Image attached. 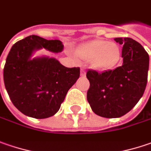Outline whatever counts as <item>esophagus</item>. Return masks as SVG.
<instances>
[{"label": "esophagus", "instance_id": "34e87169", "mask_svg": "<svg viewBox=\"0 0 151 151\" xmlns=\"http://www.w3.org/2000/svg\"><path fill=\"white\" fill-rule=\"evenodd\" d=\"M86 76V70L84 69L81 70V76Z\"/></svg>", "mask_w": 151, "mask_h": 151}]
</instances>
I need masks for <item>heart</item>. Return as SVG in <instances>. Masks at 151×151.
I'll list each match as a JSON object with an SVG mask.
<instances>
[{"label":"heart","instance_id":"1","mask_svg":"<svg viewBox=\"0 0 151 151\" xmlns=\"http://www.w3.org/2000/svg\"><path fill=\"white\" fill-rule=\"evenodd\" d=\"M76 54L86 61H91L92 67L95 70H108L118 64L121 52L116 43L93 40L79 47Z\"/></svg>","mask_w":151,"mask_h":151}]
</instances>
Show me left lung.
Returning a JSON list of instances; mask_svg holds the SVG:
<instances>
[{
	"label": "left lung",
	"instance_id": "obj_1",
	"mask_svg": "<svg viewBox=\"0 0 151 151\" xmlns=\"http://www.w3.org/2000/svg\"><path fill=\"white\" fill-rule=\"evenodd\" d=\"M123 45V64L111 70H88L87 99L96 115L117 118L126 115L143 96L147 84L150 58L138 42L128 37L114 39Z\"/></svg>",
	"mask_w": 151,
	"mask_h": 151
}]
</instances>
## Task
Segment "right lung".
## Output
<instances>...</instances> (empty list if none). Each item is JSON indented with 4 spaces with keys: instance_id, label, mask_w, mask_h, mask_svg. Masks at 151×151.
I'll list each match as a JSON object with an SVG mask.
<instances>
[{
    "instance_id": "add662e5",
    "label": "right lung",
    "mask_w": 151,
    "mask_h": 151,
    "mask_svg": "<svg viewBox=\"0 0 151 151\" xmlns=\"http://www.w3.org/2000/svg\"><path fill=\"white\" fill-rule=\"evenodd\" d=\"M42 48L58 53L64 45L59 40L29 35L12 47L3 70L5 87L13 105L36 119L55 115L80 76L79 67L67 68L54 58H31L35 51Z\"/></svg>"
}]
</instances>
